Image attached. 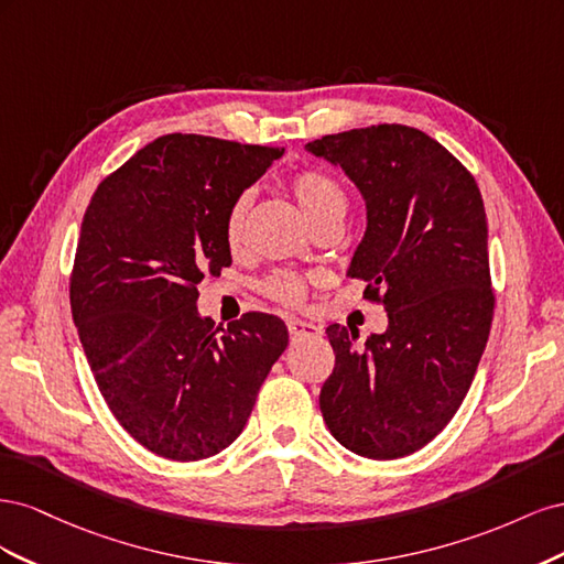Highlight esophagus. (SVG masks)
<instances>
[{
	"mask_svg": "<svg viewBox=\"0 0 564 564\" xmlns=\"http://www.w3.org/2000/svg\"><path fill=\"white\" fill-rule=\"evenodd\" d=\"M289 334H292V340H301V338H315L322 336V329L313 322H303V319H289L286 322Z\"/></svg>",
	"mask_w": 564,
	"mask_h": 564,
	"instance_id": "esophagus-1",
	"label": "esophagus"
}]
</instances>
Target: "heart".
Instances as JSON below:
<instances>
[{
    "mask_svg": "<svg viewBox=\"0 0 564 564\" xmlns=\"http://www.w3.org/2000/svg\"><path fill=\"white\" fill-rule=\"evenodd\" d=\"M292 187V195L303 212L305 220L315 228L324 220L340 218L344 220L348 214V195L336 178L324 172H303L296 174L289 183ZM251 207V193H242L237 197L226 214V242L228 247H240L245 240V228H247V214ZM268 294L282 303H296L303 294V286L292 275H275L268 282Z\"/></svg>",
    "mask_w": 564,
    "mask_h": 564,
    "instance_id": "obj_1",
    "label": "heart"
}]
</instances>
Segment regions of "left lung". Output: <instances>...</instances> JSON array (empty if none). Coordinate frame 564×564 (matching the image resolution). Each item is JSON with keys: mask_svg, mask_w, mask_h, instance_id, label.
<instances>
[{"mask_svg": "<svg viewBox=\"0 0 564 564\" xmlns=\"http://www.w3.org/2000/svg\"><path fill=\"white\" fill-rule=\"evenodd\" d=\"M360 191L367 228L346 275L388 313L383 334L329 324L319 392L329 433L365 458L414 454L464 402L485 352L494 294L480 187L429 133L379 124L305 145Z\"/></svg>", "mask_w": 564, "mask_h": 564, "instance_id": "1", "label": "left lung"}]
</instances>
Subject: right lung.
Listing matches in <instances>:
<instances>
[{"instance_id": "1", "label": "right lung", "mask_w": 564, "mask_h": 564, "mask_svg": "<svg viewBox=\"0 0 564 564\" xmlns=\"http://www.w3.org/2000/svg\"><path fill=\"white\" fill-rule=\"evenodd\" d=\"M282 152L169 133L100 183L84 214L73 319L100 395L152 454L199 460L232 445L289 344L275 315L216 327L197 311V284L232 263L230 204Z\"/></svg>"}]
</instances>
